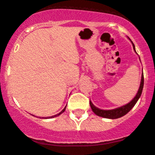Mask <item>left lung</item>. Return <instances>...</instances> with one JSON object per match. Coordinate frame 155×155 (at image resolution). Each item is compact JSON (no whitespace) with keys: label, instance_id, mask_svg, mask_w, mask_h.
Returning <instances> with one entry per match:
<instances>
[{"label":"left lung","instance_id":"8db88e82","mask_svg":"<svg viewBox=\"0 0 155 155\" xmlns=\"http://www.w3.org/2000/svg\"><path fill=\"white\" fill-rule=\"evenodd\" d=\"M129 39H130V38H129ZM130 41H131V40H130ZM131 42L132 44H133V49H134L135 52L136 53L134 44H133L132 41ZM139 59H140V58H139ZM143 86H144V76H143V73H142V79H141V82H140V86H139V90H138L137 94H136L134 98H133L131 101L129 102L128 104L124 105V106L120 107L115 108V109L102 110L94 106V105L93 104L92 102L90 101V106H91V110H92L93 112H94L96 115L99 116V117H104V118H107V119H117V118H120L121 117H123V116L126 115V114H127L128 112H130V110L135 106V104H136V102L138 101V100H139V97H140L141 94H142Z\"/></svg>","mask_w":155,"mask_h":155}]
</instances>
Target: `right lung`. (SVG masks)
I'll return each mask as SVG.
<instances>
[{"instance_id": "add662e5", "label": "right lung", "mask_w": 155, "mask_h": 155, "mask_svg": "<svg viewBox=\"0 0 155 155\" xmlns=\"http://www.w3.org/2000/svg\"><path fill=\"white\" fill-rule=\"evenodd\" d=\"M66 107H67V106L65 107L64 108V109L62 110L61 111V112L59 113V114H56V115H54V116H51V117H40L39 118H43V119H48V118H54V117H58V116H59V115H61V114H63V113L64 112V111H65V110H66ZM34 116V115H33Z\"/></svg>"}]
</instances>
